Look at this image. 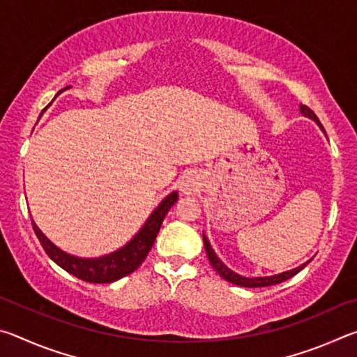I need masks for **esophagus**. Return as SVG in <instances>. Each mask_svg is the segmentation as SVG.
Returning a JSON list of instances; mask_svg holds the SVG:
<instances>
[{"label": "esophagus", "instance_id": "obj_1", "mask_svg": "<svg viewBox=\"0 0 357 357\" xmlns=\"http://www.w3.org/2000/svg\"><path fill=\"white\" fill-rule=\"evenodd\" d=\"M178 187L183 195H192V193H195L198 190V187H200V176H198L195 172L185 173L181 176Z\"/></svg>", "mask_w": 357, "mask_h": 357}]
</instances>
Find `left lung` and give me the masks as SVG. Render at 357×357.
Listing matches in <instances>:
<instances>
[{"mask_svg":"<svg viewBox=\"0 0 357 357\" xmlns=\"http://www.w3.org/2000/svg\"><path fill=\"white\" fill-rule=\"evenodd\" d=\"M299 110H301L302 114H304V116L310 118L312 121H315V123L319 126V129H321V130L324 132V134H326V130H324V128L321 126V123H319V119L317 118V114L313 113L309 107H307V105H301ZM203 243H204V250H206V255H208V258H209V263H211V266H213V268H214L215 273L219 274V275L222 277V279H225V280L229 282V283H234V285H238V287L258 288V287L277 285V283L291 279L293 275L298 274L301 269H304L305 266L309 264V261H307V263H304V264L298 266V268H294V269H291V271H285V273H280V274H275V275H268V277H244V275L236 274V273H234V271L229 269L228 266H225V263L220 261V258L215 255V252H214L213 247H211L209 239H208V236H206V234H204V233H203Z\"/></svg>","mask_w":357,"mask_h":357,"instance_id":"8db88e82","label":"left lung"}]
</instances>
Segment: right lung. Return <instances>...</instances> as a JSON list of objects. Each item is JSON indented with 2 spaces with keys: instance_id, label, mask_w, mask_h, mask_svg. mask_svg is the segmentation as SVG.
Here are the masks:
<instances>
[{
  "instance_id": "1",
  "label": "right lung",
  "mask_w": 357,
  "mask_h": 357,
  "mask_svg": "<svg viewBox=\"0 0 357 357\" xmlns=\"http://www.w3.org/2000/svg\"><path fill=\"white\" fill-rule=\"evenodd\" d=\"M68 88L69 86H66L63 91H66ZM176 200L178 192L173 190L170 195H167L164 200L159 203V206L151 213L148 220L143 223V227L138 229V233L128 244H124L118 250L108 253V255H102L98 258H82L61 250L40 231L33 219L31 222L33 229L36 236L39 239L40 245L44 247L47 255L50 257L59 268H63L64 271H68L69 274L75 275L84 282L112 283L123 279V277L129 275L130 273H134L138 266L144 261V258H146L151 247L154 244L162 222H164L167 213L170 211L173 204L176 203Z\"/></svg>"
}]
</instances>
